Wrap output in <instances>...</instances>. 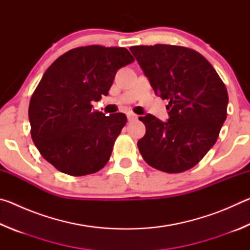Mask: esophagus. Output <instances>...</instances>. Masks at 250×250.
<instances>
[{"label": "esophagus", "mask_w": 250, "mask_h": 250, "mask_svg": "<svg viewBox=\"0 0 250 250\" xmlns=\"http://www.w3.org/2000/svg\"><path fill=\"white\" fill-rule=\"evenodd\" d=\"M126 117H128L129 121H134V120L138 119V116L133 112H128V113H126Z\"/></svg>", "instance_id": "1"}]
</instances>
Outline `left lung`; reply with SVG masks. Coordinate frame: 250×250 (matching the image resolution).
I'll return each instance as SVG.
<instances>
[{
  "mask_svg": "<svg viewBox=\"0 0 250 250\" xmlns=\"http://www.w3.org/2000/svg\"><path fill=\"white\" fill-rule=\"evenodd\" d=\"M156 96L168 100V119L140 117L145 137L138 141L146 162L156 170L181 173L195 167L216 142L226 120L228 94L207 59L183 46H132Z\"/></svg>",
  "mask_w": 250,
  "mask_h": 250,
  "instance_id": "8db88e82",
  "label": "left lung"
}]
</instances>
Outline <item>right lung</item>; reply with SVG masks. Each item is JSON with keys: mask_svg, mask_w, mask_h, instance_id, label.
Here are the masks:
<instances>
[{"mask_svg": "<svg viewBox=\"0 0 250 250\" xmlns=\"http://www.w3.org/2000/svg\"><path fill=\"white\" fill-rule=\"evenodd\" d=\"M132 62L124 47L91 45L68 50L45 71L28 118L34 145L58 171L82 176L107 164L126 117L105 116L91 103L107 96L117 71Z\"/></svg>", "mask_w": 250, "mask_h": 250, "instance_id": "obj_1", "label": "right lung"}]
</instances>
